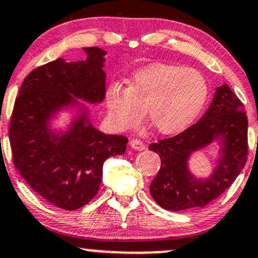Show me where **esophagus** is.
I'll list each match as a JSON object with an SVG mask.
<instances>
[{
    "label": "esophagus",
    "mask_w": 258,
    "mask_h": 258,
    "mask_svg": "<svg viewBox=\"0 0 258 258\" xmlns=\"http://www.w3.org/2000/svg\"><path fill=\"white\" fill-rule=\"evenodd\" d=\"M130 146H131L132 149H135V151H138V152L146 149V144H144L141 140H137V138H132V140H130Z\"/></svg>",
    "instance_id": "1"
}]
</instances>
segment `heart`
<instances>
[{
	"label": "heart",
	"instance_id": "obj_1",
	"mask_svg": "<svg viewBox=\"0 0 258 258\" xmlns=\"http://www.w3.org/2000/svg\"><path fill=\"white\" fill-rule=\"evenodd\" d=\"M208 83L201 72L174 64L154 63L137 71L128 87L109 84L105 103L118 130L134 128L147 110L148 121L161 135L181 132L206 105Z\"/></svg>",
	"mask_w": 258,
	"mask_h": 258
}]
</instances>
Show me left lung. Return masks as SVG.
<instances>
[{
  "mask_svg": "<svg viewBox=\"0 0 258 258\" xmlns=\"http://www.w3.org/2000/svg\"><path fill=\"white\" fill-rule=\"evenodd\" d=\"M217 140L220 159L214 174L197 179L188 169L192 152ZM247 116L244 104L228 84L218 87L214 98L201 120L181 134L152 143L161 165L149 189L161 208L186 211L207 206L234 182L247 159Z\"/></svg>",
  "mask_w": 258,
  "mask_h": 258,
  "instance_id": "obj_1",
  "label": "left lung"
}]
</instances>
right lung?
<instances>
[{
    "label": "right lung",
    "mask_w": 258,
    "mask_h": 258,
    "mask_svg": "<svg viewBox=\"0 0 258 258\" xmlns=\"http://www.w3.org/2000/svg\"><path fill=\"white\" fill-rule=\"evenodd\" d=\"M86 61L63 58L38 67L24 79L10 123L13 163L28 185L56 207L76 211L98 194L107 158L126 152V137L95 128L88 110L105 98L106 51L84 47ZM79 107L66 133L49 128L63 108Z\"/></svg>",
    "instance_id": "1"
}]
</instances>
